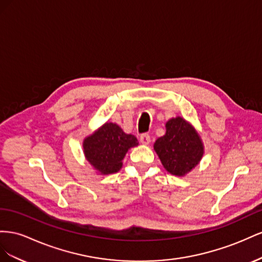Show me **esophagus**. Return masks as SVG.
I'll use <instances>...</instances> for the list:
<instances>
[{
    "label": "esophagus",
    "instance_id": "esophagus-1",
    "mask_svg": "<svg viewBox=\"0 0 262 262\" xmlns=\"http://www.w3.org/2000/svg\"><path fill=\"white\" fill-rule=\"evenodd\" d=\"M139 140L143 145H148L149 143H150V136H149L148 134H143V135L140 136Z\"/></svg>",
    "mask_w": 262,
    "mask_h": 262
}]
</instances>
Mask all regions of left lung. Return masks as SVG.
Instances as JSON below:
<instances>
[{
	"instance_id": "left-lung-1",
	"label": "left lung",
	"mask_w": 262,
	"mask_h": 262,
	"mask_svg": "<svg viewBox=\"0 0 262 262\" xmlns=\"http://www.w3.org/2000/svg\"><path fill=\"white\" fill-rule=\"evenodd\" d=\"M155 151L163 168L173 176L183 177L196 167L204 154V146L194 127L178 116L166 124V134L156 140Z\"/></svg>"
}]
</instances>
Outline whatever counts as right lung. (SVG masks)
Listing matches in <instances>:
<instances>
[{"instance_id":"right-lung-1","label":"right lung","mask_w":262,"mask_h":262,"mask_svg":"<svg viewBox=\"0 0 262 262\" xmlns=\"http://www.w3.org/2000/svg\"><path fill=\"white\" fill-rule=\"evenodd\" d=\"M136 146L137 138L125 134L114 123H105L83 140L86 160L101 174L115 173L121 170L126 152Z\"/></svg>"}]
</instances>
